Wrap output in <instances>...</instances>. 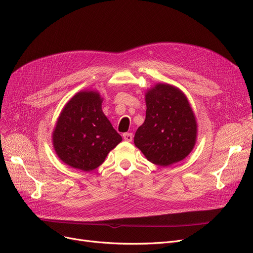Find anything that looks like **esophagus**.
I'll list each match as a JSON object with an SVG mask.
<instances>
[{"label":"esophagus","instance_id":"obj_1","mask_svg":"<svg viewBox=\"0 0 253 253\" xmlns=\"http://www.w3.org/2000/svg\"><path fill=\"white\" fill-rule=\"evenodd\" d=\"M123 138L126 141H132V139H133V134H132V133H124Z\"/></svg>","mask_w":253,"mask_h":253}]
</instances>
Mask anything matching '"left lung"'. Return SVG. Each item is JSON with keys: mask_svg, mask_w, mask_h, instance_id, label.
<instances>
[{"mask_svg": "<svg viewBox=\"0 0 253 253\" xmlns=\"http://www.w3.org/2000/svg\"><path fill=\"white\" fill-rule=\"evenodd\" d=\"M145 120L135 132L134 144L159 166L182 161L193 151L198 134L196 116L184 93L167 83L145 92Z\"/></svg>", "mask_w": 253, "mask_h": 253, "instance_id": "obj_1", "label": "left lung"}]
</instances>
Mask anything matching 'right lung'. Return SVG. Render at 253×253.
Masks as SVG:
<instances>
[{"mask_svg": "<svg viewBox=\"0 0 253 253\" xmlns=\"http://www.w3.org/2000/svg\"><path fill=\"white\" fill-rule=\"evenodd\" d=\"M103 98L95 90H82L63 106L52 132L53 148L72 168L91 171L122 141L101 110Z\"/></svg>", "mask_w": 253, "mask_h": 253, "instance_id": "obj_1", "label": "right lung"}]
</instances>
